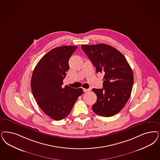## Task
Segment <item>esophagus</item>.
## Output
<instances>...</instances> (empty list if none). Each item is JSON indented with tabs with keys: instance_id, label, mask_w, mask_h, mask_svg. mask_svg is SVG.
<instances>
[{
	"instance_id": "34e87169",
	"label": "esophagus",
	"mask_w": 160,
	"mask_h": 160,
	"mask_svg": "<svg viewBox=\"0 0 160 160\" xmlns=\"http://www.w3.org/2000/svg\"><path fill=\"white\" fill-rule=\"evenodd\" d=\"M83 90L84 92H88L90 90V89H88V88H83Z\"/></svg>"
}]
</instances>
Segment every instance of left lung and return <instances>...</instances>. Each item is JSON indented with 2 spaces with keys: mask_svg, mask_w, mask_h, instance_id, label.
Returning <instances> with one entry per match:
<instances>
[{
  "mask_svg": "<svg viewBox=\"0 0 160 160\" xmlns=\"http://www.w3.org/2000/svg\"><path fill=\"white\" fill-rule=\"evenodd\" d=\"M81 47L96 67V72L105 73L103 88L92 89L97 96L92 109L100 116H113L122 110L130 98L133 84L132 69L124 55L110 45L98 44Z\"/></svg>",
  "mask_w": 160,
  "mask_h": 160,
  "instance_id": "8db88e82",
  "label": "left lung"
}]
</instances>
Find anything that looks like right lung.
I'll return each mask as SVG.
<instances>
[{
    "instance_id": "right-lung-1",
    "label": "right lung",
    "mask_w": 160,
    "mask_h": 160,
    "mask_svg": "<svg viewBox=\"0 0 160 160\" xmlns=\"http://www.w3.org/2000/svg\"><path fill=\"white\" fill-rule=\"evenodd\" d=\"M77 46H61L50 51L39 61L33 70L31 87L41 109L55 121L68 116L82 88L62 87L69 69L68 61Z\"/></svg>"
}]
</instances>
